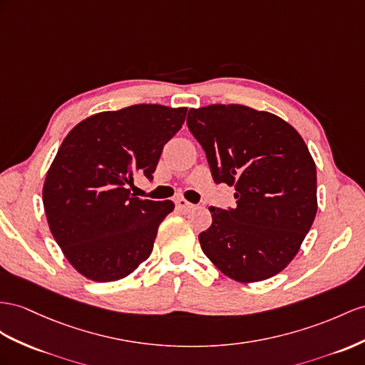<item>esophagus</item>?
I'll return each mask as SVG.
<instances>
[{
	"mask_svg": "<svg viewBox=\"0 0 365 365\" xmlns=\"http://www.w3.org/2000/svg\"><path fill=\"white\" fill-rule=\"evenodd\" d=\"M175 205H177V208L183 210V211H188V210H191V208L194 207V205H192L191 202L185 200V199H177V200H175Z\"/></svg>",
	"mask_w": 365,
	"mask_h": 365,
	"instance_id": "1",
	"label": "esophagus"
}]
</instances>
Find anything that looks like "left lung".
Listing matches in <instances>:
<instances>
[{"instance_id":"obj_1","label":"left lung","mask_w":365,"mask_h":365,"mask_svg":"<svg viewBox=\"0 0 365 365\" xmlns=\"http://www.w3.org/2000/svg\"><path fill=\"white\" fill-rule=\"evenodd\" d=\"M186 125L214 182L236 188V208L210 207L211 227L199 235L203 253L242 284L280 273L317 211L316 165L304 138L272 112L244 105L190 109Z\"/></svg>"}]
</instances>
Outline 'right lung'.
I'll return each instance as SVG.
<instances>
[{
  "label": "right lung",
  "instance_id": "obj_1",
  "mask_svg": "<svg viewBox=\"0 0 365 365\" xmlns=\"http://www.w3.org/2000/svg\"><path fill=\"white\" fill-rule=\"evenodd\" d=\"M186 108L134 105L91 115L63 140L46 174L43 205L53 239L77 272L114 282L153 253L171 200L130 195L135 175L153 180Z\"/></svg>",
  "mask_w": 365,
  "mask_h": 365
}]
</instances>
